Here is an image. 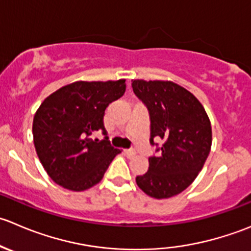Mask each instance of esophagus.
Wrapping results in <instances>:
<instances>
[{
	"label": "esophagus",
	"mask_w": 251,
	"mask_h": 251,
	"mask_svg": "<svg viewBox=\"0 0 251 251\" xmlns=\"http://www.w3.org/2000/svg\"><path fill=\"white\" fill-rule=\"evenodd\" d=\"M123 152H125L128 157H133V156H135V153H136L134 149H126V150L123 151Z\"/></svg>",
	"instance_id": "esophagus-1"
}]
</instances>
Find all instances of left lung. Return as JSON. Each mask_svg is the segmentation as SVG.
<instances>
[{
	"label": "left lung",
	"instance_id": "1",
	"mask_svg": "<svg viewBox=\"0 0 251 251\" xmlns=\"http://www.w3.org/2000/svg\"><path fill=\"white\" fill-rule=\"evenodd\" d=\"M131 88L148 108L150 144L158 152L149 157L148 172L136 184L155 199L175 197L194 182L209 156L210 120L199 100L172 81L133 80Z\"/></svg>",
	"mask_w": 251,
	"mask_h": 251
}]
</instances>
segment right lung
<instances>
[{
    "instance_id": "add662e5",
    "label": "right lung",
    "mask_w": 251,
    "mask_h": 251,
    "mask_svg": "<svg viewBox=\"0 0 251 251\" xmlns=\"http://www.w3.org/2000/svg\"><path fill=\"white\" fill-rule=\"evenodd\" d=\"M126 80L75 81L46 98L34 116L33 136L41 165L54 183L73 192L98 184L121 150L93 134L102 131L105 110L122 98Z\"/></svg>"
}]
</instances>
